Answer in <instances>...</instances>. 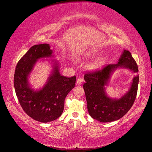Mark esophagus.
I'll return each mask as SVG.
<instances>
[{"mask_svg": "<svg viewBox=\"0 0 152 152\" xmlns=\"http://www.w3.org/2000/svg\"><path fill=\"white\" fill-rule=\"evenodd\" d=\"M83 82V79L82 77H79L77 79V83L78 85H81Z\"/></svg>", "mask_w": 152, "mask_h": 152, "instance_id": "obj_1", "label": "esophagus"}]
</instances>
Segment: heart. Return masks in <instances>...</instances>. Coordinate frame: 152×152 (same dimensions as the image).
<instances>
[{"instance_id":"heart-1","label":"heart","mask_w":152,"mask_h":152,"mask_svg":"<svg viewBox=\"0 0 152 152\" xmlns=\"http://www.w3.org/2000/svg\"><path fill=\"white\" fill-rule=\"evenodd\" d=\"M97 54V50H88V51L85 52L83 53H82L81 55L79 57V58L81 59H86V58H90L94 57L95 55ZM97 63H95L93 64V65L91 66V67H95L97 65Z\"/></svg>"}]
</instances>
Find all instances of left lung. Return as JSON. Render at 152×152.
Here are the masks:
<instances>
[{"mask_svg":"<svg viewBox=\"0 0 152 152\" xmlns=\"http://www.w3.org/2000/svg\"><path fill=\"white\" fill-rule=\"evenodd\" d=\"M126 67L136 73L129 91L119 100H111L104 94V86L114 69ZM83 89L87 102V110L91 118L101 122H110L121 118L128 112L137 95L139 75L138 66L131 53L124 50L119 62L110 64L102 69L85 74Z\"/></svg>","mask_w":152,"mask_h":152,"instance_id":"1","label":"left lung"}]
</instances>
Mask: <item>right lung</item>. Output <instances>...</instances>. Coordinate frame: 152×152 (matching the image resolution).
Instances as JSON below:
<instances>
[{
    "mask_svg": "<svg viewBox=\"0 0 152 152\" xmlns=\"http://www.w3.org/2000/svg\"><path fill=\"white\" fill-rule=\"evenodd\" d=\"M52 53L49 44L34 45L18 61L14 75L16 95L23 110L31 118L43 123L54 121L61 115L65 97L76 82L75 76H61L57 65L42 89L34 91L29 87L28 75L34 63L40 58L50 57Z\"/></svg>",
    "mask_w": 152,
    "mask_h": 152,
    "instance_id": "right-lung-1",
    "label": "right lung"
}]
</instances>
